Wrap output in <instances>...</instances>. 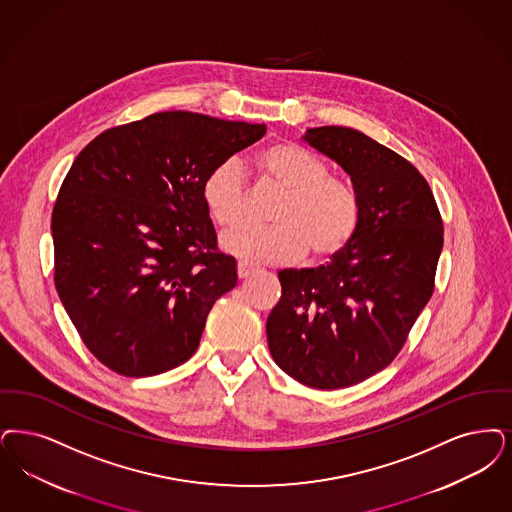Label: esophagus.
<instances>
[{
  "instance_id": "1",
  "label": "esophagus",
  "mask_w": 512,
  "mask_h": 512,
  "mask_svg": "<svg viewBox=\"0 0 512 512\" xmlns=\"http://www.w3.org/2000/svg\"><path fill=\"white\" fill-rule=\"evenodd\" d=\"M255 272V266L249 265V263H244V261H240L238 263V278H247V276H251Z\"/></svg>"
}]
</instances>
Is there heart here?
I'll list each match as a JSON object with an SVG mask.
<instances>
[{
  "instance_id": "heart-1",
  "label": "heart",
  "mask_w": 512,
  "mask_h": 512,
  "mask_svg": "<svg viewBox=\"0 0 512 512\" xmlns=\"http://www.w3.org/2000/svg\"><path fill=\"white\" fill-rule=\"evenodd\" d=\"M257 164L268 183L284 190L274 211V223L261 228L238 225L221 238L226 253L251 261L286 265L299 261L308 249L314 261H326L352 242L362 204L352 184L329 175L328 165L297 143L270 144ZM205 209L213 223L236 225L247 207V183L238 160L215 165L202 184Z\"/></svg>"
}]
</instances>
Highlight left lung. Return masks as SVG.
I'll use <instances>...</instances> for the list:
<instances>
[{
    "label": "left lung",
    "mask_w": 512,
    "mask_h": 512,
    "mask_svg": "<svg viewBox=\"0 0 512 512\" xmlns=\"http://www.w3.org/2000/svg\"><path fill=\"white\" fill-rule=\"evenodd\" d=\"M345 169L362 204L341 253L318 268L278 272L282 295L266 320L274 362L312 389L362 383L387 368L429 303L444 225L425 177L350 127L303 137Z\"/></svg>",
    "instance_id": "obj_1"
}]
</instances>
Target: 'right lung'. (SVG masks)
<instances>
[{
  "label": "right lung",
  "mask_w": 512,
  "mask_h": 512,
  "mask_svg": "<svg viewBox=\"0 0 512 512\" xmlns=\"http://www.w3.org/2000/svg\"><path fill=\"white\" fill-rule=\"evenodd\" d=\"M265 123L158 112L83 148L53 207L55 287L85 347L125 377L184 364L238 284L202 198L207 173Z\"/></svg>",
  "instance_id": "1"
}]
</instances>
